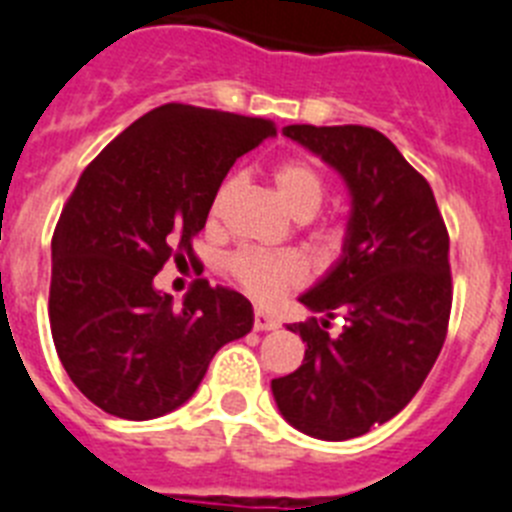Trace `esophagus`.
<instances>
[{
  "label": "esophagus",
  "mask_w": 512,
  "mask_h": 512,
  "mask_svg": "<svg viewBox=\"0 0 512 512\" xmlns=\"http://www.w3.org/2000/svg\"><path fill=\"white\" fill-rule=\"evenodd\" d=\"M278 320L263 309H255V330H276Z\"/></svg>",
  "instance_id": "obj_1"
}]
</instances>
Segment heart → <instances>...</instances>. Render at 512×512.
<instances>
[{
    "label": "heart",
    "mask_w": 512,
    "mask_h": 512,
    "mask_svg": "<svg viewBox=\"0 0 512 512\" xmlns=\"http://www.w3.org/2000/svg\"><path fill=\"white\" fill-rule=\"evenodd\" d=\"M276 187L296 216H312L320 208L322 197L328 192L325 176L320 174L315 163L304 158H286L273 171ZM234 190V179H226L213 195L210 216H221L223 205ZM231 276L242 283L257 302H276L289 289L299 286L307 278V265L294 252H255L242 249L231 257Z\"/></svg>",
    "instance_id": "heart-1"
}]
</instances>
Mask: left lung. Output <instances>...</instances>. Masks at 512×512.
<instances>
[{
    "instance_id": "obj_1",
    "label": "left lung",
    "mask_w": 512,
    "mask_h": 512,
    "mask_svg": "<svg viewBox=\"0 0 512 512\" xmlns=\"http://www.w3.org/2000/svg\"><path fill=\"white\" fill-rule=\"evenodd\" d=\"M283 135L343 176L351 218L343 255L299 302L325 320L294 322L302 367L270 382L283 419L341 442L393 419L427 380L448 336V229L432 187L382 132L289 124ZM341 314L347 325L327 333Z\"/></svg>"
}]
</instances>
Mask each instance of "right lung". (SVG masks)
<instances>
[{
  "label": "right lung",
  "mask_w": 512,
  "mask_h": 512,
  "mask_svg": "<svg viewBox=\"0 0 512 512\" xmlns=\"http://www.w3.org/2000/svg\"><path fill=\"white\" fill-rule=\"evenodd\" d=\"M273 135L270 119L166 103L80 176L51 239L49 320L62 367L106 414L145 422L179 409L216 351L252 330L239 291L195 281L174 307L153 278L192 255L223 176Z\"/></svg>",
  "instance_id": "add662e5"
}]
</instances>
